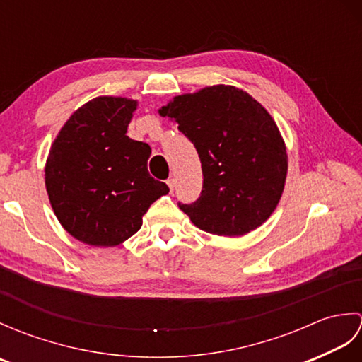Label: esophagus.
<instances>
[{
    "label": "esophagus",
    "instance_id": "esophagus-1",
    "mask_svg": "<svg viewBox=\"0 0 362 362\" xmlns=\"http://www.w3.org/2000/svg\"><path fill=\"white\" fill-rule=\"evenodd\" d=\"M168 187H169V189L171 191H174V187H175V180L174 179H168Z\"/></svg>",
    "mask_w": 362,
    "mask_h": 362
}]
</instances>
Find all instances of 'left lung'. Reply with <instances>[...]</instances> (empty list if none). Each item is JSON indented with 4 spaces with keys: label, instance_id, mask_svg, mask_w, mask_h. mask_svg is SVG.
<instances>
[{
    "label": "left lung",
    "instance_id": "8db88e82",
    "mask_svg": "<svg viewBox=\"0 0 362 362\" xmlns=\"http://www.w3.org/2000/svg\"><path fill=\"white\" fill-rule=\"evenodd\" d=\"M179 124L202 163V193L179 204L204 232L243 236L274 213L288 174L286 144L274 118L247 91L205 87L158 110Z\"/></svg>",
    "mask_w": 362,
    "mask_h": 362
}]
</instances>
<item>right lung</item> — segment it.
Instances as JSON below:
<instances>
[{
    "label": "right lung",
    "instance_id": "right-lung-1",
    "mask_svg": "<svg viewBox=\"0 0 362 362\" xmlns=\"http://www.w3.org/2000/svg\"><path fill=\"white\" fill-rule=\"evenodd\" d=\"M138 103L99 96L76 110L54 140L45 185L62 227L95 247H115L141 228L152 202L169 193L148 171L149 144L126 135Z\"/></svg>",
    "mask_w": 362,
    "mask_h": 362
}]
</instances>
